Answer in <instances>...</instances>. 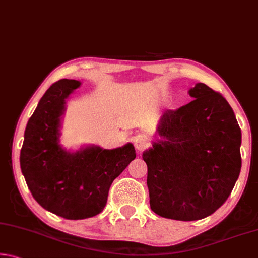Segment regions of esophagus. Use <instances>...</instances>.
Here are the masks:
<instances>
[{"instance_id":"1","label":"esophagus","mask_w":258,"mask_h":258,"mask_svg":"<svg viewBox=\"0 0 258 258\" xmlns=\"http://www.w3.org/2000/svg\"><path fill=\"white\" fill-rule=\"evenodd\" d=\"M133 143L135 149L138 151H143L148 146H149V142H148L147 138L143 137V135H138V137H135L133 140Z\"/></svg>"}]
</instances>
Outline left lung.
I'll return each instance as SVG.
<instances>
[{
    "instance_id": "left-lung-1",
    "label": "left lung",
    "mask_w": 258,
    "mask_h": 258,
    "mask_svg": "<svg viewBox=\"0 0 258 258\" xmlns=\"http://www.w3.org/2000/svg\"><path fill=\"white\" fill-rule=\"evenodd\" d=\"M189 94L190 103L164 112L158 126L163 140L142 155L152 212L176 221L216 212L241 169V130L229 102L204 83Z\"/></svg>"
}]
</instances>
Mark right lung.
<instances>
[{"instance_id": "obj_1", "label": "right lung", "mask_w": 258, "mask_h": 258, "mask_svg": "<svg viewBox=\"0 0 258 258\" xmlns=\"http://www.w3.org/2000/svg\"><path fill=\"white\" fill-rule=\"evenodd\" d=\"M81 82L60 80L43 95L25 130L20 167L41 206L67 220L98 215L112 181L135 158L132 143L117 149L86 147L68 152L59 145L61 116L68 95Z\"/></svg>"}]
</instances>
